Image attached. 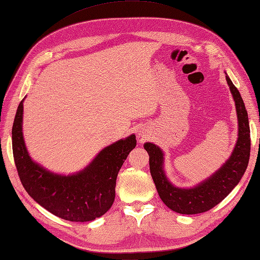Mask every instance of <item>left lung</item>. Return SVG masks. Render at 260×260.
Listing matches in <instances>:
<instances>
[{
    "instance_id": "left-lung-1",
    "label": "left lung",
    "mask_w": 260,
    "mask_h": 260,
    "mask_svg": "<svg viewBox=\"0 0 260 260\" xmlns=\"http://www.w3.org/2000/svg\"><path fill=\"white\" fill-rule=\"evenodd\" d=\"M226 74V81L236 106L238 137L233 153L218 171L190 188H182L168 180L164 170V153L153 143H145L149 155V170L158 195L168 208L179 214L205 213L228 196L243 177L250 156V129L244 101L239 90Z\"/></svg>"
}]
</instances>
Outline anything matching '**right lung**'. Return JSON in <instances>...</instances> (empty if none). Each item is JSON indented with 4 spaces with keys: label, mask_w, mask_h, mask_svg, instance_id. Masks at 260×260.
Segmentation results:
<instances>
[{
    "label": "right lung",
    "mask_w": 260,
    "mask_h": 260,
    "mask_svg": "<svg viewBox=\"0 0 260 260\" xmlns=\"http://www.w3.org/2000/svg\"><path fill=\"white\" fill-rule=\"evenodd\" d=\"M23 102L12 128V147L17 173L27 194L48 212L70 221H90L104 215L115 199L117 174L136 136L129 135L103 148L84 170L56 174L35 162L23 137Z\"/></svg>",
    "instance_id": "1"
}]
</instances>
